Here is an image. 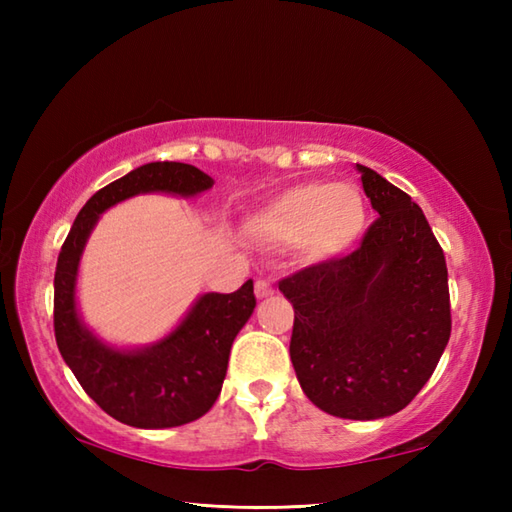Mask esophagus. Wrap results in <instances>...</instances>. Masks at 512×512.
<instances>
[{"mask_svg": "<svg viewBox=\"0 0 512 512\" xmlns=\"http://www.w3.org/2000/svg\"><path fill=\"white\" fill-rule=\"evenodd\" d=\"M255 295H257V299L273 297V295H275V288H273V284H270V281L257 279V281H255Z\"/></svg>", "mask_w": 512, "mask_h": 512, "instance_id": "34e87169", "label": "esophagus"}]
</instances>
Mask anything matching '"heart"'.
<instances>
[{
  "label": "heart",
  "mask_w": 512,
  "mask_h": 512,
  "mask_svg": "<svg viewBox=\"0 0 512 512\" xmlns=\"http://www.w3.org/2000/svg\"><path fill=\"white\" fill-rule=\"evenodd\" d=\"M250 224L268 242H295L301 259L321 264L356 244L365 231L367 206L354 184L303 182L275 195Z\"/></svg>",
  "instance_id": "heart-1"
}]
</instances>
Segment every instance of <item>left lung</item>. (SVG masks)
I'll use <instances>...</instances> for the list:
<instances>
[{
    "mask_svg": "<svg viewBox=\"0 0 512 512\" xmlns=\"http://www.w3.org/2000/svg\"><path fill=\"white\" fill-rule=\"evenodd\" d=\"M378 213L354 253L279 281L295 308L290 358L314 405L376 420L405 409L451 336L444 253L420 206L356 165Z\"/></svg>",
    "mask_w": 512,
    "mask_h": 512,
    "instance_id": "left-lung-1",
    "label": "left lung"
}]
</instances>
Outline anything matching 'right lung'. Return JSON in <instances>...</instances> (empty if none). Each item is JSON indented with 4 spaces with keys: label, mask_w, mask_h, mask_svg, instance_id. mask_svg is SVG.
<instances>
[{
    "label": "right lung",
    "mask_w": 512,
    "mask_h": 512,
    "mask_svg": "<svg viewBox=\"0 0 512 512\" xmlns=\"http://www.w3.org/2000/svg\"><path fill=\"white\" fill-rule=\"evenodd\" d=\"M213 178L184 162H149L107 184L85 202L61 246L54 273V336L59 352L96 405L138 429L180 427L202 418L222 391L228 354L255 310L253 279L231 292H206L165 339L143 350H116L85 328L76 312L83 246L110 206L138 193L191 198Z\"/></svg>",
    "instance_id": "obj_1"
}]
</instances>
